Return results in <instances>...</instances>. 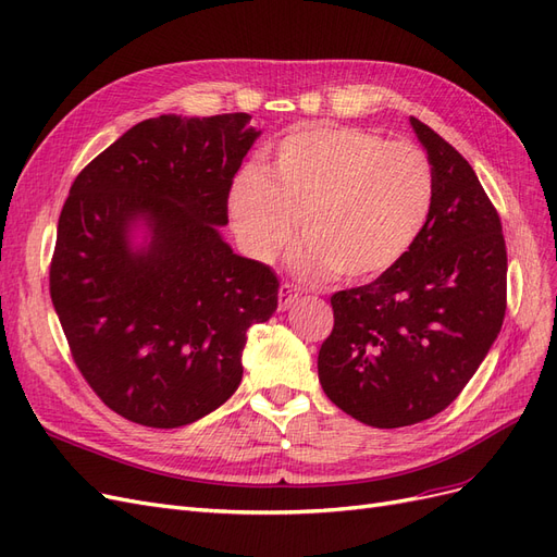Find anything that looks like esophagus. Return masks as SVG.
Masks as SVG:
<instances>
[{
	"instance_id": "34e87169",
	"label": "esophagus",
	"mask_w": 557,
	"mask_h": 557,
	"mask_svg": "<svg viewBox=\"0 0 557 557\" xmlns=\"http://www.w3.org/2000/svg\"><path fill=\"white\" fill-rule=\"evenodd\" d=\"M296 302H298V289H296L294 284L284 282V284L280 286V298H277L280 310H282V312H284V310H289V308H294Z\"/></svg>"
}]
</instances>
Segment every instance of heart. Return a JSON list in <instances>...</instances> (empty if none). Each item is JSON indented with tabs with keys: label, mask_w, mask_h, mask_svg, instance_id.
Listing matches in <instances>:
<instances>
[{
	"label": "heart",
	"mask_w": 557,
	"mask_h": 557,
	"mask_svg": "<svg viewBox=\"0 0 557 557\" xmlns=\"http://www.w3.org/2000/svg\"><path fill=\"white\" fill-rule=\"evenodd\" d=\"M435 175L423 150L366 129L317 127L286 136L265 171L249 166L228 191L238 236L271 261L298 233V273L366 282L396 268L423 236Z\"/></svg>",
	"instance_id": "1"
}]
</instances>
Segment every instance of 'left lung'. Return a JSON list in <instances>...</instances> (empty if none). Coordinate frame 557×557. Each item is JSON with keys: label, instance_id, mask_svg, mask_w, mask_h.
Returning a JSON list of instances; mask_svg holds the SVG:
<instances>
[{"label": "left lung", "instance_id": "left-lung-1", "mask_svg": "<svg viewBox=\"0 0 557 557\" xmlns=\"http://www.w3.org/2000/svg\"><path fill=\"white\" fill-rule=\"evenodd\" d=\"M435 175V203L414 249L374 282L331 296L319 349L331 403L374 428L440 414L486 358L507 310L499 214L454 146L409 117Z\"/></svg>", "mask_w": 557, "mask_h": 557}]
</instances>
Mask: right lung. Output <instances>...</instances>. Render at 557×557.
<instances>
[{"mask_svg":"<svg viewBox=\"0 0 557 557\" xmlns=\"http://www.w3.org/2000/svg\"><path fill=\"white\" fill-rule=\"evenodd\" d=\"M249 120H143L71 185L50 298L85 382L127 421L181 428L224 405L249 326L277 310V275L220 233L233 175L261 134Z\"/></svg>","mask_w":557,"mask_h":557,"instance_id":"obj_1","label":"right lung"}]
</instances>
